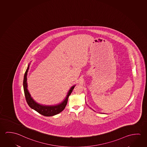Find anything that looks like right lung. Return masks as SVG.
<instances>
[{
	"instance_id": "right-lung-1",
	"label": "right lung",
	"mask_w": 147,
	"mask_h": 147,
	"mask_svg": "<svg viewBox=\"0 0 147 147\" xmlns=\"http://www.w3.org/2000/svg\"><path fill=\"white\" fill-rule=\"evenodd\" d=\"M29 66H30V65H28V68L25 72V74L24 76V82H23L24 95L26 97V102L28 103V106L31 108L35 110V111H36L40 114H42V115H44L45 117L54 116L55 115L58 114L61 112H62L63 110L64 109L66 106L67 105L68 97L72 92L74 88H75V85L70 88V90L68 91L65 100H63L62 102H61L58 105H55V106H46V105L39 104L37 102H36L35 100H33V98L31 97L30 94L29 93V92L28 90V89H27V87H28V85H27V82H26L27 81V74H28V69H29Z\"/></svg>"
}]
</instances>
